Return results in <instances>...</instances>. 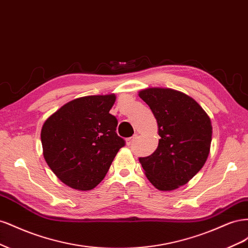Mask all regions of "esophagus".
Listing matches in <instances>:
<instances>
[{
    "mask_svg": "<svg viewBox=\"0 0 248 248\" xmlns=\"http://www.w3.org/2000/svg\"><path fill=\"white\" fill-rule=\"evenodd\" d=\"M137 138H138V134H134V136L133 137H131V138H129L128 140H127V145H132L133 144V142H134V140H137Z\"/></svg>",
    "mask_w": 248,
    "mask_h": 248,
    "instance_id": "esophagus-1",
    "label": "esophagus"
}]
</instances>
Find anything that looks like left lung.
Instances as JSON below:
<instances>
[{"instance_id": "obj_1", "label": "left lung", "mask_w": 248, "mask_h": 248, "mask_svg": "<svg viewBox=\"0 0 248 248\" xmlns=\"http://www.w3.org/2000/svg\"><path fill=\"white\" fill-rule=\"evenodd\" d=\"M139 95L151 108L160 137L154 153L139 160L157 189L174 190L205 164L212 140L211 120L196 100L176 90L150 88Z\"/></svg>"}]
</instances>
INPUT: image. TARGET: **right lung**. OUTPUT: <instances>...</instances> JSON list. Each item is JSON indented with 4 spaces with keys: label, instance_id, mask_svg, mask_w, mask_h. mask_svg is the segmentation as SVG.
Masks as SVG:
<instances>
[{
    "label": "right lung",
    "instance_id": "right-lung-1",
    "mask_svg": "<svg viewBox=\"0 0 248 248\" xmlns=\"http://www.w3.org/2000/svg\"><path fill=\"white\" fill-rule=\"evenodd\" d=\"M116 96H86L66 103L41 129L43 156L50 170L73 189L91 190L109 170L125 146L109 114Z\"/></svg>",
    "mask_w": 248,
    "mask_h": 248
}]
</instances>
